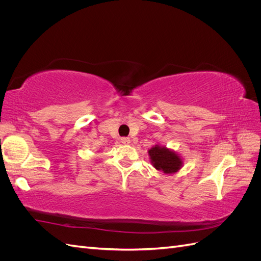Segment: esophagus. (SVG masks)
<instances>
[{
    "instance_id": "obj_1",
    "label": "esophagus",
    "mask_w": 261,
    "mask_h": 261,
    "mask_svg": "<svg viewBox=\"0 0 261 261\" xmlns=\"http://www.w3.org/2000/svg\"><path fill=\"white\" fill-rule=\"evenodd\" d=\"M121 141H122V144H124V145H128L130 143V139L127 138V137H123V138H121Z\"/></svg>"
}]
</instances>
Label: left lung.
Returning a JSON list of instances; mask_svg holds the SVG:
<instances>
[{"label": "left lung", "mask_w": 261, "mask_h": 261, "mask_svg": "<svg viewBox=\"0 0 261 261\" xmlns=\"http://www.w3.org/2000/svg\"><path fill=\"white\" fill-rule=\"evenodd\" d=\"M148 152L153 167L156 170H161L167 173V174L177 172L181 167L180 158L165 147L154 146Z\"/></svg>", "instance_id": "obj_1"}]
</instances>
